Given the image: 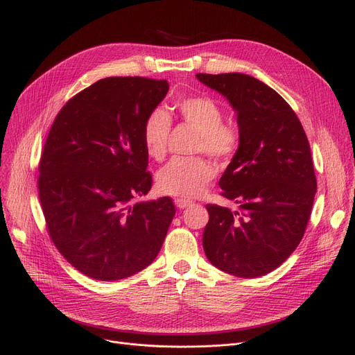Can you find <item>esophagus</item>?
Listing matches in <instances>:
<instances>
[{"label": "esophagus", "instance_id": "34e87169", "mask_svg": "<svg viewBox=\"0 0 355 355\" xmlns=\"http://www.w3.org/2000/svg\"><path fill=\"white\" fill-rule=\"evenodd\" d=\"M191 204H193L191 201L184 200V198H177V200H175V206H177L180 210H184L185 207H190Z\"/></svg>", "mask_w": 355, "mask_h": 355}]
</instances>
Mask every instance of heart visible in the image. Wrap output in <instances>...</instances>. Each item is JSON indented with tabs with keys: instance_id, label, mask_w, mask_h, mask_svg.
<instances>
[{
	"instance_id": "obj_1",
	"label": "heart",
	"mask_w": 355,
	"mask_h": 355,
	"mask_svg": "<svg viewBox=\"0 0 355 355\" xmlns=\"http://www.w3.org/2000/svg\"><path fill=\"white\" fill-rule=\"evenodd\" d=\"M178 115L200 132L197 153H206L211 158L226 159L234 154L239 145L237 130L223 123L220 105L209 96L182 98L175 103ZM171 132L170 114L155 107L146 115L142 126V139L146 154L162 159L166 153L168 137ZM214 177V168L204 159H173L157 174V185L162 194L178 198L198 197Z\"/></svg>"
}]
</instances>
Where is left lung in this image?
I'll return each mask as SVG.
<instances>
[{"label": "left lung", "mask_w": 355, "mask_h": 355, "mask_svg": "<svg viewBox=\"0 0 355 355\" xmlns=\"http://www.w3.org/2000/svg\"><path fill=\"white\" fill-rule=\"evenodd\" d=\"M196 76L229 101L239 126V148L218 181L239 211L207 204L204 252L223 272L263 276L292 254L308 225L316 193L308 138L292 107L263 82L243 73Z\"/></svg>", "instance_id": "left-lung-1"}]
</instances>
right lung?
<instances>
[{"instance_id": "obj_1", "label": "right lung", "mask_w": 355, "mask_h": 355, "mask_svg": "<svg viewBox=\"0 0 355 355\" xmlns=\"http://www.w3.org/2000/svg\"><path fill=\"white\" fill-rule=\"evenodd\" d=\"M166 80L106 78L55 116L40 159L39 196L47 232L67 262L96 281H119L161 250L175 216L170 197L134 202L153 175L142 139Z\"/></svg>"}]
</instances>
